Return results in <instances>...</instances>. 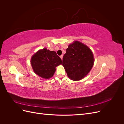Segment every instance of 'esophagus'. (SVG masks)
Listing matches in <instances>:
<instances>
[{
	"mask_svg": "<svg viewBox=\"0 0 124 124\" xmlns=\"http://www.w3.org/2000/svg\"><path fill=\"white\" fill-rule=\"evenodd\" d=\"M60 57H61V58L62 59V58H63V55H62L60 56Z\"/></svg>",
	"mask_w": 124,
	"mask_h": 124,
	"instance_id": "esophagus-1",
	"label": "esophagus"
}]
</instances>
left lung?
I'll list each match as a JSON object with an SVG mask.
<instances>
[{"instance_id": "1", "label": "left lung", "mask_w": 124, "mask_h": 124, "mask_svg": "<svg viewBox=\"0 0 124 124\" xmlns=\"http://www.w3.org/2000/svg\"><path fill=\"white\" fill-rule=\"evenodd\" d=\"M94 62L92 52L79 41L69 44L63 55L62 65L67 76L74 81L84 78L91 70Z\"/></svg>"}]
</instances>
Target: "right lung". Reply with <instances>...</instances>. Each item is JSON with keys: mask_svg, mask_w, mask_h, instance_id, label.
Returning a JSON list of instances; mask_svg holds the SVG:
<instances>
[{"mask_svg": "<svg viewBox=\"0 0 124 124\" xmlns=\"http://www.w3.org/2000/svg\"><path fill=\"white\" fill-rule=\"evenodd\" d=\"M62 63V61L54 51L44 48L33 55L31 64L34 72L40 77L49 78L53 77L56 67Z\"/></svg>", "mask_w": 124, "mask_h": 124, "instance_id": "1", "label": "right lung"}]
</instances>
